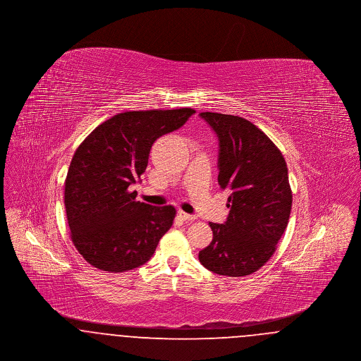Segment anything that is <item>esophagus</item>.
Instances as JSON below:
<instances>
[{"instance_id":"34e87169","label":"esophagus","mask_w":361,"mask_h":361,"mask_svg":"<svg viewBox=\"0 0 361 361\" xmlns=\"http://www.w3.org/2000/svg\"><path fill=\"white\" fill-rule=\"evenodd\" d=\"M178 214H180V216H181L184 221H189V222H192V221H195V219H196V216H195V215H192V214H187V212H184V211H180Z\"/></svg>"}]
</instances>
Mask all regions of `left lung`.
<instances>
[{"instance_id":"8db88e82","label":"left lung","mask_w":361,"mask_h":361,"mask_svg":"<svg viewBox=\"0 0 361 361\" xmlns=\"http://www.w3.org/2000/svg\"><path fill=\"white\" fill-rule=\"evenodd\" d=\"M216 134L218 183L230 190L228 216L209 224L211 243L199 252L208 271L240 277L259 269L287 228L292 192L287 164L275 143L240 116L202 112Z\"/></svg>"}]
</instances>
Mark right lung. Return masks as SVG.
Returning a JSON list of instances; mask_svg holds the SVG:
<instances>
[{
	"label": "right lung",
	"mask_w": 361,
	"mask_h": 361,
	"mask_svg": "<svg viewBox=\"0 0 361 361\" xmlns=\"http://www.w3.org/2000/svg\"><path fill=\"white\" fill-rule=\"evenodd\" d=\"M190 108L133 111L94 128L73 155L65 183L71 240L86 261L108 272L146 264L172 227L173 206L137 202L128 187L140 181L155 140L183 127Z\"/></svg>",
	"instance_id": "obj_1"
}]
</instances>
